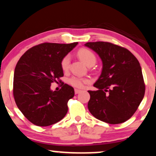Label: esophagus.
<instances>
[{"label":"esophagus","mask_w":156,"mask_h":156,"mask_svg":"<svg viewBox=\"0 0 156 156\" xmlns=\"http://www.w3.org/2000/svg\"><path fill=\"white\" fill-rule=\"evenodd\" d=\"M80 90H79V89H75V94H79L80 92Z\"/></svg>","instance_id":"34e87169"}]
</instances>
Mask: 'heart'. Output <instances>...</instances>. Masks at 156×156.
Segmentation results:
<instances>
[{
    "instance_id": "1",
    "label": "heart",
    "mask_w": 156,
    "mask_h": 156,
    "mask_svg": "<svg viewBox=\"0 0 156 156\" xmlns=\"http://www.w3.org/2000/svg\"><path fill=\"white\" fill-rule=\"evenodd\" d=\"M78 56L80 58V60L84 64H86L88 67H91L96 63L97 62V58L95 57L94 54L92 51L89 49H86V48H81L78 51ZM70 57L69 55L65 56L63 58L61 62V67L62 69L64 71H67L69 69V66H70ZM89 80L86 79V78H79V77H72L69 80V83L70 85L76 88H79L81 89L83 88L85 83H88Z\"/></svg>"
}]
</instances>
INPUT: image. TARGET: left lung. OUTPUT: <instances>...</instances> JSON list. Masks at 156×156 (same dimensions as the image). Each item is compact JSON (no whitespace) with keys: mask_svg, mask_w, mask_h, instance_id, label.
<instances>
[{"mask_svg":"<svg viewBox=\"0 0 156 156\" xmlns=\"http://www.w3.org/2000/svg\"><path fill=\"white\" fill-rule=\"evenodd\" d=\"M98 54L102 70L94 86L88 91V108L100 121L118 124L126 121L137 110L145 91L140 62L126 48L108 42L84 44Z\"/></svg>","mask_w":156,"mask_h":156,"instance_id":"1","label":"left lung"}]
</instances>
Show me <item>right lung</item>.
<instances>
[{"mask_svg": "<svg viewBox=\"0 0 156 156\" xmlns=\"http://www.w3.org/2000/svg\"><path fill=\"white\" fill-rule=\"evenodd\" d=\"M77 44L78 42L37 45L27 50L16 64L14 100L22 114L33 124L47 126L66 115L67 102L74 97V89L64 84L59 91H52L51 85L64 76L62 60Z\"/></svg>", "mask_w": 156, "mask_h": 156, "instance_id": "obj_1", "label": "right lung"}]
</instances>
